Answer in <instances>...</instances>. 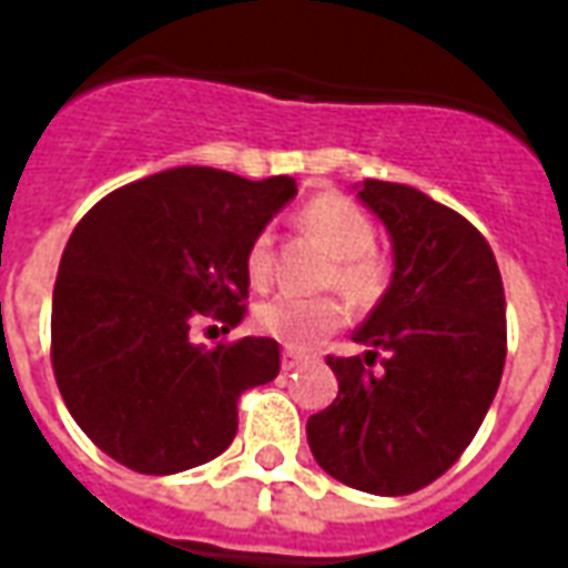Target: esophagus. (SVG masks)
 Returning a JSON list of instances; mask_svg holds the SVG:
<instances>
[{"label":"esophagus","mask_w":568,"mask_h":568,"mask_svg":"<svg viewBox=\"0 0 568 568\" xmlns=\"http://www.w3.org/2000/svg\"><path fill=\"white\" fill-rule=\"evenodd\" d=\"M304 362H307V356H301V353H295V349H285L283 353V371L301 368Z\"/></svg>","instance_id":"obj_1"}]
</instances>
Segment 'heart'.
<instances>
[{"instance_id":"b5f03b06","label":"heart","mask_w":568,"mask_h":568,"mask_svg":"<svg viewBox=\"0 0 568 568\" xmlns=\"http://www.w3.org/2000/svg\"><path fill=\"white\" fill-rule=\"evenodd\" d=\"M301 222L310 234H316L332 248L337 258V271L332 273V285H341L346 295L368 304L383 292L381 258H374V222L358 203L344 194H320L301 210ZM273 240L261 231L246 252V273L252 285H264L271 280ZM346 322V304L341 297H307L295 292L267 297L255 310V328L280 341L288 349H310L328 334L337 332Z\"/></svg>"}]
</instances>
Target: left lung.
Returning a JSON list of instances; mask_svg holds the SVG:
<instances>
[{
	"instance_id": "8db88e82",
	"label": "left lung",
	"mask_w": 568,
	"mask_h": 568,
	"mask_svg": "<svg viewBox=\"0 0 568 568\" xmlns=\"http://www.w3.org/2000/svg\"><path fill=\"white\" fill-rule=\"evenodd\" d=\"M358 200L389 231L393 283L353 334L365 356H328L337 398L307 419V440L334 480L407 496L444 475L487 417L505 368V292L493 248L459 212L377 179Z\"/></svg>"
}]
</instances>
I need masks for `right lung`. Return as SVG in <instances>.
Instances as JSON below:
<instances>
[{"label":"right lung","mask_w":568,"mask_h":568,"mask_svg":"<svg viewBox=\"0 0 568 568\" xmlns=\"http://www.w3.org/2000/svg\"><path fill=\"white\" fill-rule=\"evenodd\" d=\"M295 194L292 175L173 166L112 191L72 231L51 362L72 419L115 463L175 475L231 447L236 402L280 374V344L206 349L191 325L243 322L248 243Z\"/></svg>","instance_id":"obj_1"}]
</instances>
